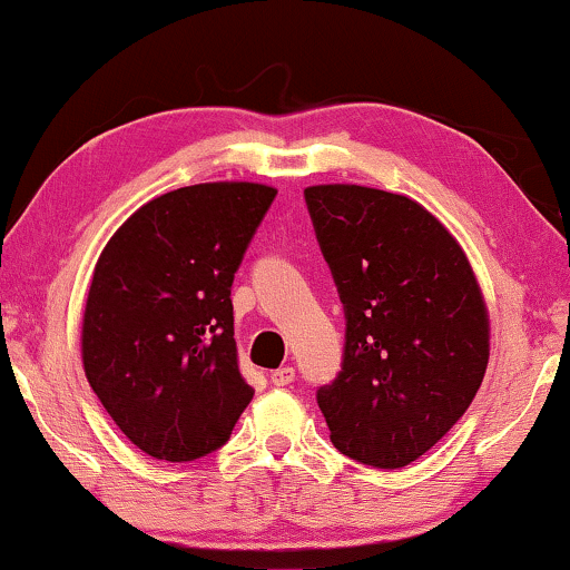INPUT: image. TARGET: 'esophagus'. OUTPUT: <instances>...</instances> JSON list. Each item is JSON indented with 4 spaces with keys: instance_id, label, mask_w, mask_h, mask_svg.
I'll list each match as a JSON object with an SVG mask.
<instances>
[{
    "instance_id": "1",
    "label": "esophagus",
    "mask_w": 570,
    "mask_h": 570,
    "mask_svg": "<svg viewBox=\"0 0 570 570\" xmlns=\"http://www.w3.org/2000/svg\"><path fill=\"white\" fill-rule=\"evenodd\" d=\"M293 379H295V371L291 368V365H283V368H277V371L269 373V381H272V384H275V386L293 384Z\"/></svg>"
}]
</instances>
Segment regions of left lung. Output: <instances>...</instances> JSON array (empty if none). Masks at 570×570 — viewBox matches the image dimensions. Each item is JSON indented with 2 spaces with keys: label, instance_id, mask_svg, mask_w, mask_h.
Here are the masks:
<instances>
[{
  "label": "left lung",
  "instance_id": "8db88e82",
  "mask_svg": "<svg viewBox=\"0 0 570 570\" xmlns=\"http://www.w3.org/2000/svg\"><path fill=\"white\" fill-rule=\"evenodd\" d=\"M345 306L342 371L316 392L342 454L407 466L470 407L490 357L478 277L456 238L404 194L357 184L303 191Z\"/></svg>",
  "mask_w": 570,
  "mask_h": 570
}]
</instances>
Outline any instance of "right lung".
<instances>
[{
	"mask_svg": "<svg viewBox=\"0 0 570 570\" xmlns=\"http://www.w3.org/2000/svg\"><path fill=\"white\" fill-rule=\"evenodd\" d=\"M275 194L248 181L184 186L139 207L100 252L82 314L85 376L145 454H213L252 402L230 285Z\"/></svg>",
	"mask_w": 570,
	"mask_h": 570,
	"instance_id": "right-lung-1",
	"label": "right lung"
}]
</instances>
